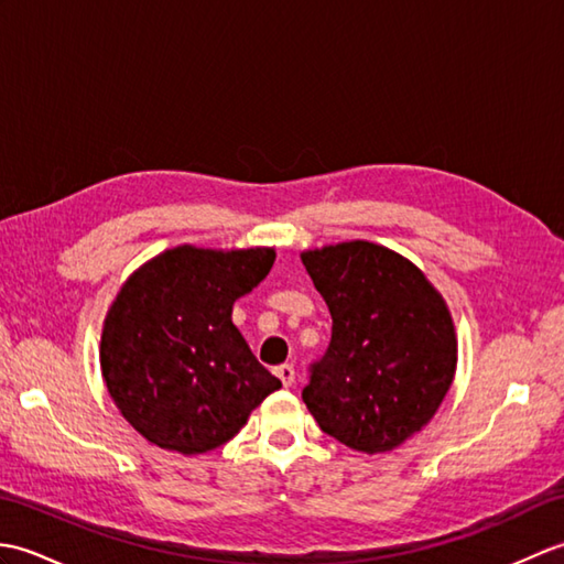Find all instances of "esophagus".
Instances as JSON below:
<instances>
[{
	"label": "esophagus",
	"instance_id": "esophagus-1",
	"mask_svg": "<svg viewBox=\"0 0 564 564\" xmlns=\"http://www.w3.org/2000/svg\"><path fill=\"white\" fill-rule=\"evenodd\" d=\"M275 373V378H279L281 382H283V388H291L293 382H295V368L291 366V364H283V366H279L273 370Z\"/></svg>",
	"mask_w": 564,
	"mask_h": 564
}]
</instances>
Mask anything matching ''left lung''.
Returning <instances> with one entry per match:
<instances>
[{
    "mask_svg": "<svg viewBox=\"0 0 564 564\" xmlns=\"http://www.w3.org/2000/svg\"><path fill=\"white\" fill-rule=\"evenodd\" d=\"M332 315V341L303 390L325 434L388 453L419 434L446 398L458 337L443 295L398 251L366 239L301 254Z\"/></svg>",
    "mask_w": 564,
    "mask_h": 564,
    "instance_id": "8db88e82",
    "label": "left lung"
}]
</instances>
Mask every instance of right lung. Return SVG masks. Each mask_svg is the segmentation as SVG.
<instances>
[{
	"label": "right lung",
	"instance_id": "add662e5",
	"mask_svg": "<svg viewBox=\"0 0 564 564\" xmlns=\"http://www.w3.org/2000/svg\"><path fill=\"white\" fill-rule=\"evenodd\" d=\"M273 261V247L178 245L128 275L104 317L99 364L140 436L172 453H208L281 388L232 325L235 301Z\"/></svg>",
	"mask_w": 564,
	"mask_h": 564
}]
</instances>
